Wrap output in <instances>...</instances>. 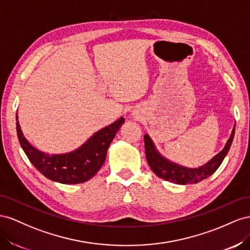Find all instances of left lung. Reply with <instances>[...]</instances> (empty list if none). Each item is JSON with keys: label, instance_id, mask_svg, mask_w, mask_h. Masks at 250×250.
Returning <instances> with one entry per match:
<instances>
[{"label": "left lung", "instance_id": "obj_1", "mask_svg": "<svg viewBox=\"0 0 250 250\" xmlns=\"http://www.w3.org/2000/svg\"><path fill=\"white\" fill-rule=\"evenodd\" d=\"M234 136V127L231 132L229 139L227 140L224 148L218 155L206 163V165L198 167V168H188L181 166H178L176 163L167 160L156 151L155 146L152 139L148 135H145V147H146V157L149 167L153 172L167 181L174 182L177 184H194L200 182L206 178L209 177L217 170V168L222 163L231 146V142Z\"/></svg>", "mask_w": 250, "mask_h": 250}]
</instances>
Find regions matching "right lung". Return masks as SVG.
I'll return each mask as SVG.
<instances>
[{
  "mask_svg": "<svg viewBox=\"0 0 250 250\" xmlns=\"http://www.w3.org/2000/svg\"><path fill=\"white\" fill-rule=\"evenodd\" d=\"M124 124L125 119L121 117L96 132L80 148L62 155H49L33 147L24 137L19 121H17V133L21 146L40 173L52 181L77 184L91 179L102 167L109 146Z\"/></svg>",
  "mask_w": 250,
  "mask_h": 250,
  "instance_id": "1",
  "label": "right lung"
}]
</instances>
